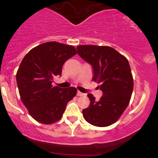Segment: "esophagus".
Instances as JSON below:
<instances>
[{"label": "esophagus", "mask_w": 158, "mask_h": 158, "mask_svg": "<svg viewBox=\"0 0 158 158\" xmlns=\"http://www.w3.org/2000/svg\"><path fill=\"white\" fill-rule=\"evenodd\" d=\"M85 94L81 93V91H79V90L77 91V96H85Z\"/></svg>", "instance_id": "esophagus-1"}]
</instances>
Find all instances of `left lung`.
Wrapping results in <instances>:
<instances>
[{"mask_svg": "<svg viewBox=\"0 0 158 158\" xmlns=\"http://www.w3.org/2000/svg\"><path fill=\"white\" fill-rule=\"evenodd\" d=\"M77 53L93 67V80L100 84L103 95L99 101L88 94L90 105L82 110L83 117L98 127L110 126L122 115L128 106L134 81L128 59L108 46L79 45Z\"/></svg>", "mask_w": 158, "mask_h": 158, "instance_id": "left-lung-1", "label": "left lung"}]
</instances>
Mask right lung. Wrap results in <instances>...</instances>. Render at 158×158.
<instances>
[{
  "label": "right lung",
  "instance_id": "1",
  "mask_svg": "<svg viewBox=\"0 0 158 158\" xmlns=\"http://www.w3.org/2000/svg\"><path fill=\"white\" fill-rule=\"evenodd\" d=\"M77 54L73 46L56 41L43 43L23 57L16 73L21 101L31 117L43 124H52L62 117L66 106L77 95L74 87L52 86L64 63Z\"/></svg>",
  "mask_w": 158,
  "mask_h": 158
}]
</instances>
